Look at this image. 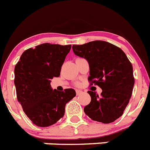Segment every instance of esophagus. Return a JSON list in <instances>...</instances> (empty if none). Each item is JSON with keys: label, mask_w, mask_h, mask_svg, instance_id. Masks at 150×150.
<instances>
[{"label": "esophagus", "mask_w": 150, "mask_h": 150, "mask_svg": "<svg viewBox=\"0 0 150 150\" xmlns=\"http://www.w3.org/2000/svg\"><path fill=\"white\" fill-rule=\"evenodd\" d=\"M76 95H79L83 93V91H82V90H79V89H76Z\"/></svg>", "instance_id": "obj_1"}]
</instances>
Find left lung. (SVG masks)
<instances>
[{"mask_svg": "<svg viewBox=\"0 0 150 150\" xmlns=\"http://www.w3.org/2000/svg\"><path fill=\"white\" fill-rule=\"evenodd\" d=\"M72 49L89 63L90 85L102 89L100 96L88 91L91 100L84 107L85 113L102 123L114 122L123 114L132 97L134 85L132 63L120 47L106 41L74 45Z\"/></svg>", "mask_w": 150, "mask_h": 150, "instance_id": "left-lung-1", "label": "left lung"}]
</instances>
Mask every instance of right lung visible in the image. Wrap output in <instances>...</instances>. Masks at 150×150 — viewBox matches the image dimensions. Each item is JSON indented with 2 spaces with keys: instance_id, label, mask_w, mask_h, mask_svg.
<instances>
[{
  "instance_id": "1",
  "label": "right lung",
  "mask_w": 150,
  "mask_h": 150,
  "mask_svg": "<svg viewBox=\"0 0 150 150\" xmlns=\"http://www.w3.org/2000/svg\"><path fill=\"white\" fill-rule=\"evenodd\" d=\"M71 45L43 43L28 49L16 64L14 84L17 99L33 124L48 127L64 115L65 105L76 96L73 88L52 90L51 79L60 76Z\"/></svg>"
}]
</instances>
